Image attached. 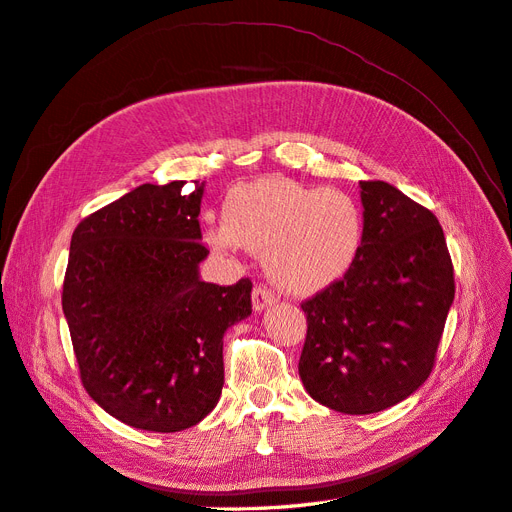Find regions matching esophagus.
<instances>
[{
	"mask_svg": "<svg viewBox=\"0 0 512 512\" xmlns=\"http://www.w3.org/2000/svg\"><path fill=\"white\" fill-rule=\"evenodd\" d=\"M273 303H275V294L269 288L254 286V290H252V305H254L256 312H262V309L273 305Z\"/></svg>",
	"mask_w": 512,
	"mask_h": 512,
	"instance_id": "1",
	"label": "esophagus"
}]
</instances>
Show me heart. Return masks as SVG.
Returning <instances> with one entry per match:
<instances>
[{
    "label": "heart",
    "instance_id": "obj_1",
    "mask_svg": "<svg viewBox=\"0 0 512 512\" xmlns=\"http://www.w3.org/2000/svg\"><path fill=\"white\" fill-rule=\"evenodd\" d=\"M222 222L205 230L215 254L239 247L265 254L271 280L282 290L309 297L344 280L363 245V211L331 188L284 177H265L232 188Z\"/></svg>",
    "mask_w": 512,
    "mask_h": 512
}]
</instances>
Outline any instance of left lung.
<instances>
[{"label":"left lung","mask_w":512,"mask_h":512,"mask_svg":"<svg viewBox=\"0 0 512 512\" xmlns=\"http://www.w3.org/2000/svg\"><path fill=\"white\" fill-rule=\"evenodd\" d=\"M359 185V258L344 280L301 303L299 376L318 404L344 414L391 408L429 378L455 299L436 215L386 181Z\"/></svg>","instance_id":"left-lung-1"}]
</instances>
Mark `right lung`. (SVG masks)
I'll return each mask as SVG.
<instances>
[{
  "mask_svg": "<svg viewBox=\"0 0 512 512\" xmlns=\"http://www.w3.org/2000/svg\"><path fill=\"white\" fill-rule=\"evenodd\" d=\"M143 183L76 226L61 307L89 397L136 429H188L218 406L224 333L252 282L200 280L205 183Z\"/></svg>",
  "mask_w": 512,
  "mask_h": 512,
  "instance_id": "right-lung-1",
  "label": "right lung"
}]
</instances>
